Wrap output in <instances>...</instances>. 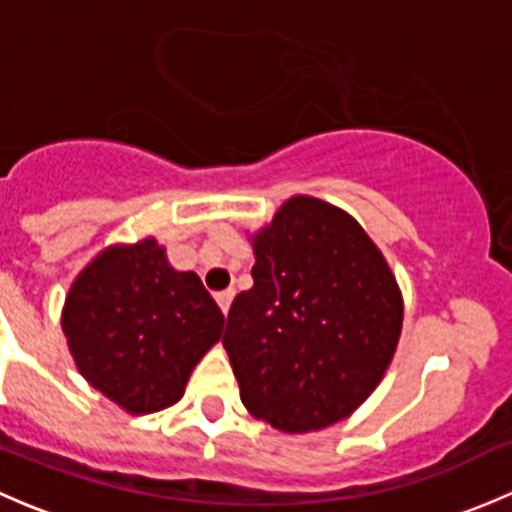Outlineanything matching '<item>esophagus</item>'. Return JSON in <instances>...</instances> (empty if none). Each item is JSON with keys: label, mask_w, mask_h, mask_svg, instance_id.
<instances>
[{"label": "esophagus", "mask_w": 512, "mask_h": 512, "mask_svg": "<svg viewBox=\"0 0 512 512\" xmlns=\"http://www.w3.org/2000/svg\"><path fill=\"white\" fill-rule=\"evenodd\" d=\"M215 299H218L220 309H223V314L230 312V304L232 299H235V289H225V292H218L215 294Z\"/></svg>", "instance_id": "esophagus-1"}]
</instances>
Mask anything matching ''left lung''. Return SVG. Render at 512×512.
I'll return each mask as SVG.
<instances>
[{"label":"left lung","instance_id":"1","mask_svg":"<svg viewBox=\"0 0 512 512\" xmlns=\"http://www.w3.org/2000/svg\"><path fill=\"white\" fill-rule=\"evenodd\" d=\"M255 257V285L235 297L223 337L242 404L287 433L332 426L396 352L394 275L354 218L304 195L257 232Z\"/></svg>","mask_w":512,"mask_h":512}]
</instances>
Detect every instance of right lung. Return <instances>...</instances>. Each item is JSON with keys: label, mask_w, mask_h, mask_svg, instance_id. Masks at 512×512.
I'll list each match as a JSON object with an SVG mask.
<instances>
[{"label": "right lung", "mask_w": 512, "mask_h": 512, "mask_svg": "<svg viewBox=\"0 0 512 512\" xmlns=\"http://www.w3.org/2000/svg\"><path fill=\"white\" fill-rule=\"evenodd\" d=\"M223 324L200 277L175 272L156 240L101 252L61 314L81 374L131 414L173 406Z\"/></svg>", "instance_id": "add662e5"}]
</instances>
